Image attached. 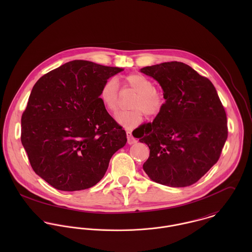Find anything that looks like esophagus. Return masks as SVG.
I'll return each instance as SVG.
<instances>
[{
    "mask_svg": "<svg viewBox=\"0 0 252 252\" xmlns=\"http://www.w3.org/2000/svg\"><path fill=\"white\" fill-rule=\"evenodd\" d=\"M126 135H127V142H128V144H136L138 141L133 137V135H132V133H131V131H126Z\"/></svg>",
    "mask_w": 252,
    "mask_h": 252,
    "instance_id": "esophagus-1",
    "label": "esophagus"
}]
</instances>
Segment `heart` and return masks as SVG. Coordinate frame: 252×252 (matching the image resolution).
Listing matches in <instances>:
<instances>
[{
  "label": "heart",
  "mask_w": 252,
  "mask_h": 252,
  "mask_svg": "<svg viewBox=\"0 0 252 252\" xmlns=\"http://www.w3.org/2000/svg\"><path fill=\"white\" fill-rule=\"evenodd\" d=\"M124 85L136 93L130 108L133 109L118 112L117 122L128 129H134L142 124L144 114L149 117L157 116L165 107L163 93L154 88L153 81L142 73H131L124 78ZM100 99L104 107L115 112L120 106V97L115 79L108 78L100 89Z\"/></svg>",
  "instance_id": "b5f03b06"
}]
</instances>
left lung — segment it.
I'll return each instance as SVG.
<instances>
[{"instance_id": "1", "label": "left lung", "mask_w": 252, "mask_h": 252, "mask_svg": "<svg viewBox=\"0 0 252 252\" xmlns=\"http://www.w3.org/2000/svg\"><path fill=\"white\" fill-rule=\"evenodd\" d=\"M166 100L152 124L142 126L140 142L149 147L143 166L150 180L185 187L200 180L218 161L228 137L224 107L212 81L181 62L144 67Z\"/></svg>"}]
</instances>
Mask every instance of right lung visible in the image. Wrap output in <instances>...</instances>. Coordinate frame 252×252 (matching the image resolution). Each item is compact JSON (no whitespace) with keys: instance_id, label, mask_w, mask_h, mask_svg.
Here are the masks:
<instances>
[{"instance_id":"obj_1","label":"right lung","mask_w":252,"mask_h":252,"mask_svg":"<svg viewBox=\"0 0 252 252\" xmlns=\"http://www.w3.org/2000/svg\"><path fill=\"white\" fill-rule=\"evenodd\" d=\"M123 69L73 60L42 75L21 117V143L37 176L62 191L90 188L127 142L100 89Z\"/></svg>"}]
</instances>
